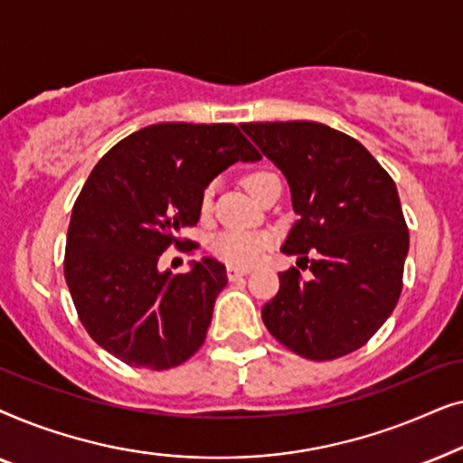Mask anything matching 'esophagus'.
I'll return each mask as SVG.
<instances>
[{
	"label": "esophagus",
	"mask_w": 463,
	"mask_h": 463,
	"mask_svg": "<svg viewBox=\"0 0 463 463\" xmlns=\"http://www.w3.org/2000/svg\"><path fill=\"white\" fill-rule=\"evenodd\" d=\"M246 274H250L249 268H238V265H227V278L230 280H236V278H242Z\"/></svg>",
	"instance_id": "esophagus-1"
}]
</instances>
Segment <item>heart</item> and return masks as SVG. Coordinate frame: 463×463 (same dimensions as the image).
Listing matches in <instances>:
<instances>
[{
	"instance_id": "obj_1",
	"label": "heart",
	"mask_w": 463,
	"mask_h": 463,
	"mask_svg": "<svg viewBox=\"0 0 463 463\" xmlns=\"http://www.w3.org/2000/svg\"><path fill=\"white\" fill-rule=\"evenodd\" d=\"M271 173L265 170H255V173L244 176V187L249 189L250 195L257 194V189L263 185L265 181L271 179ZM211 202V189L204 194V208ZM269 246V236L257 232H225L221 236L214 238L213 250L214 255L223 259V261L232 265H240V268H250L259 259L263 257V252Z\"/></svg>"
}]
</instances>
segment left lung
<instances>
[{
  "instance_id": "obj_1",
  "label": "left lung",
  "mask_w": 463,
  "mask_h": 463,
  "mask_svg": "<svg viewBox=\"0 0 463 463\" xmlns=\"http://www.w3.org/2000/svg\"><path fill=\"white\" fill-rule=\"evenodd\" d=\"M242 130L287 176L297 221L282 252L290 268L261 309L268 331L309 360L363 347L394 312L409 230L392 176L356 138L318 122H257Z\"/></svg>"
}]
</instances>
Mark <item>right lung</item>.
Listing matches in <instances>:
<instances>
[{
	"label": "right lung",
	"mask_w": 463,
	"mask_h": 463,
	"mask_svg": "<svg viewBox=\"0 0 463 463\" xmlns=\"http://www.w3.org/2000/svg\"><path fill=\"white\" fill-rule=\"evenodd\" d=\"M261 160L238 126L164 122L100 157L75 200L65 280L81 325L130 366L164 371L204 344L225 265L204 257L187 274L160 269L170 244L200 221L204 189L236 162Z\"/></svg>",
	"instance_id": "right-lung-1"
}]
</instances>
